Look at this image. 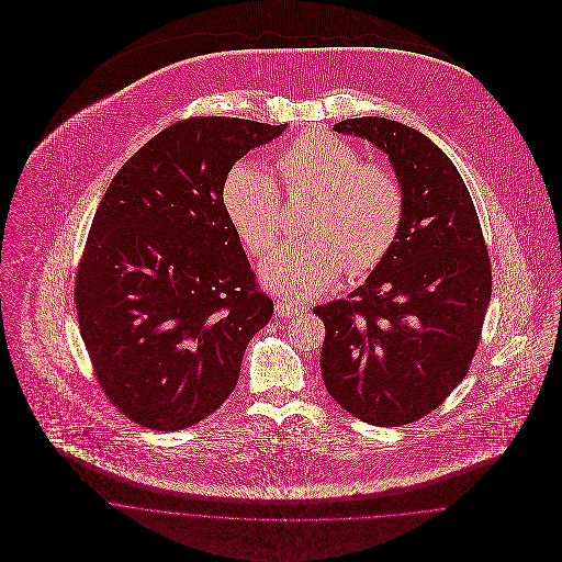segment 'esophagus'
Segmentation results:
<instances>
[{"instance_id": "34e87169", "label": "esophagus", "mask_w": 562, "mask_h": 562, "mask_svg": "<svg viewBox=\"0 0 562 562\" xmlns=\"http://www.w3.org/2000/svg\"><path fill=\"white\" fill-rule=\"evenodd\" d=\"M307 307H303V305H296V303H290V301H277V305H274V316L277 318H294L296 314H301V312H305Z\"/></svg>"}]
</instances>
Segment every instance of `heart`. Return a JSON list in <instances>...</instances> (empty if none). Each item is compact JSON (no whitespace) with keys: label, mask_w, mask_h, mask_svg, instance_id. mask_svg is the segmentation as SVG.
<instances>
[{"label":"heart","mask_w":562,"mask_h":562,"mask_svg":"<svg viewBox=\"0 0 562 562\" xmlns=\"http://www.w3.org/2000/svg\"><path fill=\"white\" fill-rule=\"evenodd\" d=\"M281 188L290 196L316 194L303 218L307 238L277 248L261 263L263 283L290 299H312L328 290L339 272H372L398 240L406 192L398 172L368 161L350 140L310 132L277 156ZM257 161L229 168L221 203L241 246L259 257L283 229V194Z\"/></svg>","instance_id":"heart-1"}]
</instances>
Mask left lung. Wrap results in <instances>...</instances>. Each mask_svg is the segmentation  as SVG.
I'll list each match as a JSON object with an SVG mask.
<instances>
[{"label": "left lung", "mask_w": 562, "mask_h": 562, "mask_svg": "<svg viewBox=\"0 0 562 562\" xmlns=\"http://www.w3.org/2000/svg\"><path fill=\"white\" fill-rule=\"evenodd\" d=\"M333 130L390 156L406 212L368 281L314 310L326 328L322 381L357 419L402 426L435 411L470 372L491 301V261L470 190L435 143L381 116Z\"/></svg>", "instance_id": "obj_1"}]
</instances>
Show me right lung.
I'll list each match as a JSON object with an SVG mask.
<instances>
[{
	"mask_svg": "<svg viewBox=\"0 0 562 562\" xmlns=\"http://www.w3.org/2000/svg\"><path fill=\"white\" fill-rule=\"evenodd\" d=\"M285 125L190 116L161 130L108 186L76 272L92 372L132 422L181 430L238 385L272 318L221 203L229 168Z\"/></svg>",
	"mask_w": 562,
	"mask_h": 562,
	"instance_id": "obj_1",
	"label": "right lung"
}]
</instances>
